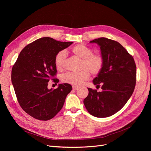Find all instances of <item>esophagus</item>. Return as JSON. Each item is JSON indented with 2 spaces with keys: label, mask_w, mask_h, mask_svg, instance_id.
Returning <instances> with one entry per match:
<instances>
[{
  "label": "esophagus",
  "mask_w": 151,
  "mask_h": 151,
  "mask_svg": "<svg viewBox=\"0 0 151 151\" xmlns=\"http://www.w3.org/2000/svg\"><path fill=\"white\" fill-rule=\"evenodd\" d=\"M72 88H73V89L74 90V91H76V90H78L79 88H79V87H77V86H73L72 87Z\"/></svg>",
  "instance_id": "obj_1"
}]
</instances>
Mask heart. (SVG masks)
<instances>
[{"label": "heart", "instance_id": "heart-1", "mask_svg": "<svg viewBox=\"0 0 151 151\" xmlns=\"http://www.w3.org/2000/svg\"><path fill=\"white\" fill-rule=\"evenodd\" d=\"M71 52L75 56L81 59L79 72H68L62 76V82L73 85L81 86L92 75H99L104 65V58L100 54L92 53V48L84 44H78L71 48ZM67 52L65 50L59 51L55 55L54 63L59 70L65 67Z\"/></svg>", "mask_w": 151, "mask_h": 151}]
</instances>
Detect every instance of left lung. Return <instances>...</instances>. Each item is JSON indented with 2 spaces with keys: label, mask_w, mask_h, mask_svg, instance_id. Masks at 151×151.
I'll use <instances>...</instances> for the list:
<instances>
[{
  "label": "left lung",
  "mask_w": 151,
  "mask_h": 151,
  "mask_svg": "<svg viewBox=\"0 0 151 151\" xmlns=\"http://www.w3.org/2000/svg\"><path fill=\"white\" fill-rule=\"evenodd\" d=\"M100 47L104 65L93 83L102 92L88 88L83 102L88 111L97 117L112 116L121 109L132 96L136 84L137 67L133 58L119 42L105 37L95 39Z\"/></svg>",
  "instance_id": "left-lung-1"
}]
</instances>
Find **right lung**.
I'll list each match as a JSON object with an SVG mask.
<instances>
[{
  "label": "right lung",
  "mask_w": 151,
  "mask_h": 151,
  "mask_svg": "<svg viewBox=\"0 0 151 151\" xmlns=\"http://www.w3.org/2000/svg\"><path fill=\"white\" fill-rule=\"evenodd\" d=\"M72 43L50 37L37 39L23 48L13 66L12 82L19 105L37 119L48 121L53 118L72 89L67 83L59 84L55 89L47 88L50 80L59 82L54 78L57 73L55 54Z\"/></svg>",
  "instance_id": "right-lung-1"
}]
</instances>
